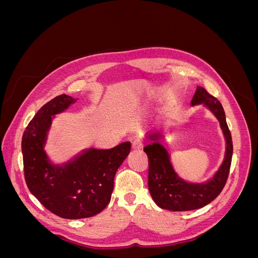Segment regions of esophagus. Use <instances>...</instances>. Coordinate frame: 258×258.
Returning a JSON list of instances; mask_svg holds the SVG:
<instances>
[{
  "instance_id": "34e87169",
  "label": "esophagus",
  "mask_w": 258,
  "mask_h": 258,
  "mask_svg": "<svg viewBox=\"0 0 258 258\" xmlns=\"http://www.w3.org/2000/svg\"><path fill=\"white\" fill-rule=\"evenodd\" d=\"M132 150L134 151H141L143 150V143L140 139L135 140L134 142H132Z\"/></svg>"
}]
</instances>
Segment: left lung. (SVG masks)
<instances>
[{
  "label": "left lung",
  "mask_w": 258,
  "mask_h": 258,
  "mask_svg": "<svg viewBox=\"0 0 258 258\" xmlns=\"http://www.w3.org/2000/svg\"><path fill=\"white\" fill-rule=\"evenodd\" d=\"M212 113L220 122L226 142L222 165L214 175L202 183L187 182L179 176L173 168L166 146L162 144L165 135L160 131L146 134L148 144L144 147L148 160V189L155 204L170 211H191L204 208L212 202L223 190L229 174L232 157V140L226 122L224 108L216 98L204 88L197 86L190 105H200Z\"/></svg>",
  "instance_id": "left-lung-1"
}]
</instances>
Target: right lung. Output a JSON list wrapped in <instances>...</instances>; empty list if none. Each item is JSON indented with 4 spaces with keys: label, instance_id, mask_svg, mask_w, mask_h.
Listing matches in <instances>:
<instances>
[{
    "label": "right lung",
    "instance_id": "1",
    "mask_svg": "<svg viewBox=\"0 0 258 258\" xmlns=\"http://www.w3.org/2000/svg\"><path fill=\"white\" fill-rule=\"evenodd\" d=\"M77 99L61 95L43 105L22 136L23 170L28 188L50 212L68 220L91 217L111 200L117 170L130 153V142L110 150L85 148L63 163H53L45 151L54 115Z\"/></svg>",
    "mask_w": 258,
    "mask_h": 258
}]
</instances>
